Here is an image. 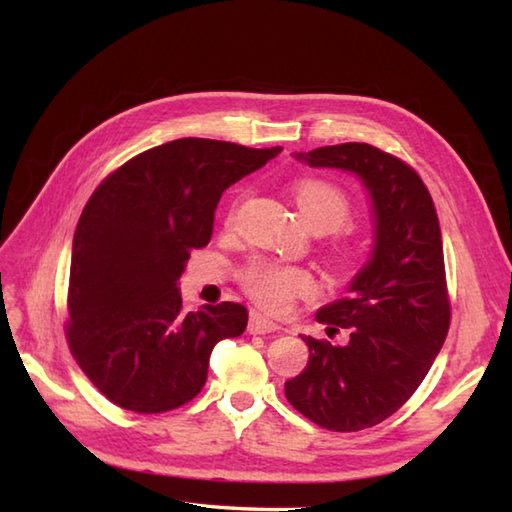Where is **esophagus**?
I'll return each mask as SVG.
<instances>
[{"label": "esophagus", "instance_id": "1", "mask_svg": "<svg viewBox=\"0 0 512 512\" xmlns=\"http://www.w3.org/2000/svg\"><path fill=\"white\" fill-rule=\"evenodd\" d=\"M279 330L281 328H279L277 323L262 317V314H259V312L250 314V319H248V332L250 334H270V332H279Z\"/></svg>", "mask_w": 512, "mask_h": 512}]
</instances>
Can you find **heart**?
I'll return each instance as SVG.
<instances>
[{"label":"heart","instance_id":"1","mask_svg":"<svg viewBox=\"0 0 512 512\" xmlns=\"http://www.w3.org/2000/svg\"><path fill=\"white\" fill-rule=\"evenodd\" d=\"M295 202L303 220L317 233L339 231L352 215V202L343 189L325 180H303L295 189ZM248 295L268 312H288L297 297H310L317 284L301 268L257 262L246 268Z\"/></svg>","mask_w":512,"mask_h":512}]
</instances>
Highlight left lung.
<instances>
[{"label":"left lung","instance_id":"8db88e82","mask_svg":"<svg viewBox=\"0 0 512 512\" xmlns=\"http://www.w3.org/2000/svg\"><path fill=\"white\" fill-rule=\"evenodd\" d=\"M310 167L350 171L372 200L374 250L345 299L317 312L332 345L303 336L306 369L286 380V398L330 431H361L396 413L427 376L447 339L451 306L436 206L420 176L400 158L367 143L295 154Z\"/></svg>","mask_w":512,"mask_h":512}]
</instances>
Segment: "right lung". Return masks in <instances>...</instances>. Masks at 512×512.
I'll list each match as a JSON object with an SVG mask.
<instances>
[{"label": "right lung", "instance_id": "obj_1", "mask_svg": "<svg viewBox=\"0 0 512 512\" xmlns=\"http://www.w3.org/2000/svg\"><path fill=\"white\" fill-rule=\"evenodd\" d=\"M279 151L171 140L127 160L92 193L74 231L65 336L114 405L162 413L193 400L213 347L246 330L239 303L184 312L178 279L191 250L209 244L222 193Z\"/></svg>", "mask_w": 512, "mask_h": 512}]
</instances>
